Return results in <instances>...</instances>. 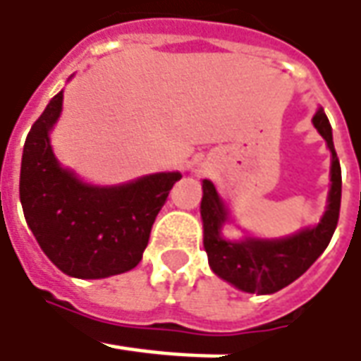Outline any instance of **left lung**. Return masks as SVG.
<instances>
[{"instance_id": "8db88e82", "label": "left lung", "mask_w": 361, "mask_h": 361, "mask_svg": "<svg viewBox=\"0 0 361 361\" xmlns=\"http://www.w3.org/2000/svg\"><path fill=\"white\" fill-rule=\"evenodd\" d=\"M314 126L328 142L331 152V190H329L328 212L312 230H304L286 240H247L242 243L226 242L219 230L226 221V207L219 200L212 181L204 180L202 197V219H204V247L207 252L209 267L219 278L233 283L242 292L274 293L298 280L307 267L316 262L328 247L340 219L342 204V169L331 140V126L317 109Z\"/></svg>"}]
</instances>
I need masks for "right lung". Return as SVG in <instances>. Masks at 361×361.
<instances>
[{
    "mask_svg": "<svg viewBox=\"0 0 361 361\" xmlns=\"http://www.w3.org/2000/svg\"><path fill=\"white\" fill-rule=\"evenodd\" d=\"M57 94L23 145L19 200L44 254L63 274L97 280L142 262L152 226L181 173H154L118 188H92L59 168L47 131L61 111Z\"/></svg>",
    "mask_w": 361,
    "mask_h": 361,
    "instance_id": "add662e5",
    "label": "right lung"
}]
</instances>
